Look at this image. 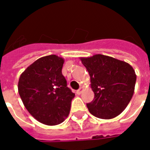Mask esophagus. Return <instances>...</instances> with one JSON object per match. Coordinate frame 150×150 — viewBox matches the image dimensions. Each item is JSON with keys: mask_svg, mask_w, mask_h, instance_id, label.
Wrapping results in <instances>:
<instances>
[{"mask_svg": "<svg viewBox=\"0 0 150 150\" xmlns=\"http://www.w3.org/2000/svg\"><path fill=\"white\" fill-rule=\"evenodd\" d=\"M83 87H80L79 89V90H78L77 91H76V93H77V94H79H79H81V93H82V91H83Z\"/></svg>", "mask_w": 150, "mask_h": 150, "instance_id": "obj_1", "label": "esophagus"}]
</instances>
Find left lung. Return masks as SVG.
I'll return each mask as SVG.
<instances>
[{
  "label": "left lung",
  "mask_w": 150,
  "mask_h": 150,
  "mask_svg": "<svg viewBox=\"0 0 150 150\" xmlns=\"http://www.w3.org/2000/svg\"><path fill=\"white\" fill-rule=\"evenodd\" d=\"M90 76L94 98L86 104L98 118L112 119L126 108L132 98L136 82L133 67L113 57L97 54L81 58Z\"/></svg>",
  "instance_id": "8db88e82"
}]
</instances>
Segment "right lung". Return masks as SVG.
<instances>
[{
  "instance_id": "obj_1",
  "label": "right lung",
  "mask_w": 150,
  "mask_h": 150,
  "mask_svg": "<svg viewBox=\"0 0 150 150\" xmlns=\"http://www.w3.org/2000/svg\"><path fill=\"white\" fill-rule=\"evenodd\" d=\"M64 62L56 55L41 57L19 77L18 90L25 108L46 125L62 123L70 112L75 97L62 75Z\"/></svg>"
}]
</instances>
